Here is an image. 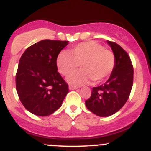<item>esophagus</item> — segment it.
I'll list each match as a JSON object with an SVG mask.
<instances>
[{"label": "esophagus", "mask_w": 151, "mask_h": 151, "mask_svg": "<svg viewBox=\"0 0 151 151\" xmlns=\"http://www.w3.org/2000/svg\"><path fill=\"white\" fill-rule=\"evenodd\" d=\"M78 88V87H76V86H73V85H69V90H76V89Z\"/></svg>", "instance_id": "34e87169"}]
</instances>
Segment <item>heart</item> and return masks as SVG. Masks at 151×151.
Segmentation results:
<instances>
[{
  "label": "heart",
  "instance_id": "obj_1",
  "mask_svg": "<svg viewBox=\"0 0 151 151\" xmlns=\"http://www.w3.org/2000/svg\"><path fill=\"white\" fill-rule=\"evenodd\" d=\"M79 64L82 69L67 78L69 84L76 86L91 79L101 82L109 76L115 66V57L97 42L86 41L73 47L69 52H60L57 58L58 71L65 76L71 74Z\"/></svg>",
  "mask_w": 151,
  "mask_h": 151
}]
</instances>
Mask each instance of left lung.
<instances>
[{"label": "left lung", "instance_id": "1", "mask_svg": "<svg viewBox=\"0 0 151 151\" xmlns=\"http://www.w3.org/2000/svg\"><path fill=\"white\" fill-rule=\"evenodd\" d=\"M115 57V66L104 84L92 88L86 107L98 116H110L124 106L133 85V66L128 54L115 42L107 41Z\"/></svg>", "mask_w": 151, "mask_h": 151}]
</instances>
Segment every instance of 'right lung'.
Segmentation results:
<instances>
[{"label":"right lung","instance_id":"1","mask_svg":"<svg viewBox=\"0 0 151 151\" xmlns=\"http://www.w3.org/2000/svg\"><path fill=\"white\" fill-rule=\"evenodd\" d=\"M68 44L67 41L42 40L28 47L19 60L17 94L24 107L35 115L54 113L69 92L57 66L58 54Z\"/></svg>","mask_w":151,"mask_h":151}]
</instances>
